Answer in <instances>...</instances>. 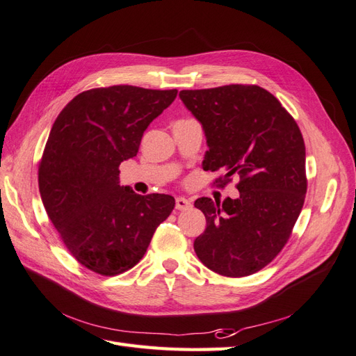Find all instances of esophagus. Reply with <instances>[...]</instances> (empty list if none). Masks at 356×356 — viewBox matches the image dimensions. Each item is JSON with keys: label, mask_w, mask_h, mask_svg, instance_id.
I'll return each instance as SVG.
<instances>
[{"label": "esophagus", "mask_w": 356, "mask_h": 356, "mask_svg": "<svg viewBox=\"0 0 356 356\" xmlns=\"http://www.w3.org/2000/svg\"><path fill=\"white\" fill-rule=\"evenodd\" d=\"M175 208H177L178 211H187V209L191 208V203H190V200L186 199V197H177V200H175Z\"/></svg>", "instance_id": "34e87169"}]
</instances>
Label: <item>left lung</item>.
Wrapping results in <instances>:
<instances>
[{"label": "left lung", "mask_w": 356, "mask_h": 356, "mask_svg": "<svg viewBox=\"0 0 356 356\" xmlns=\"http://www.w3.org/2000/svg\"><path fill=\"white\" fill-rule=\"evenodd\" d=\"M179 98L207 136L203 169L239 178V196L195 202L207 229L196 238L199 260L212 272L242 277L281 252L305 203L306 147L293 117L260 86L181 90Z\"/></svg>", "instance_id": "8db88e82"}]
</instances>
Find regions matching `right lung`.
Wrapping results in <instances>:
<instances>
[{"label":"right lung","instance_id":"1","mask_svg":"<svg viewBox=\"0 0 356 356\" xmlns=\"http://www.w3.org/2000/svg\"><path fill=\"white\" fill-rule=\"evenodd\" d=\"M177 93L136 86L86 90L51 126L38 168L41 200L72 257L96 273L132 268L175 207L169 195L141 196L120 186L118 166L136 156L145 129Z\"/></svg>","mask_w":356,"mask_h":356}]
</instances>
